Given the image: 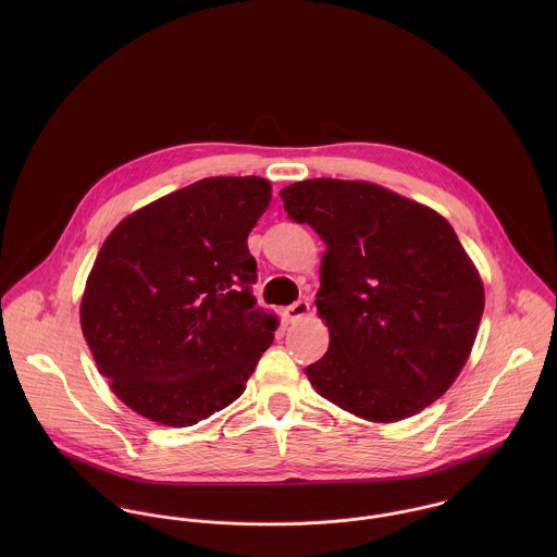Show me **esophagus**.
<instances>
[{"label":"esophagus","mask_w":557,"mask_h":557,"mask_svg":"<svg viewBox=\"0 0 557 557\" xmlns=\"http://www.w3.org/2000/svg\"><path fill=\"white\" fill-rule=\"evenodd\" d=\"M309 311H311V305L307 300H298L285 309V318L287 321H298V319L307 318Z\"/></svg>","instance_id":"obj_1"}]
</instances>
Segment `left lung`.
Wrapping results in <instances>:
<instances>
[{"instance_id": "left-lung-1", "label": "left lung", "mask_w": 557, "mask_h": 557, "mask_svg": "<svg viewBox=\"0 0 557 557\" xmlns=\"http://www.w3.org/2000/svg\"><path fill=\"white\" fill-rule=\"evenodd\" d=\"M285 212L325 244L319 318L330 347L307 375L371 422L442 397L470 358L484 311L478 270L435 210L369 182L315 177L281 190Z\"/></svg>"}]
</instances>
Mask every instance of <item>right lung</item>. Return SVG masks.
I'll return each mask as SVG.
<instances>
[{
  "label": "right lung",
  "mask_w": 557,
  "mask_h": 557,
  "mask_svg": "<svg viewBox=\"0 0 557 557\" xmlns=\"http://www.w3.org/2000/svg\"><path fill=\"white\" fill-rule=\"evenodd\" d=\"M272 186L206 177L126 216L104 239L81 300L100 375L137 413L190 426L244 393L278 325L257 307L246 238Z\"/></svg>",
  "instance_id": "right-lung-1"
}]
</instances>
